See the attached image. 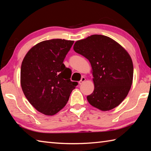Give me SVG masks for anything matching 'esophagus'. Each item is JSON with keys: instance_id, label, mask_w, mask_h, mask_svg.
<instances>
[{"instance_id": "obj_1", "label": "esophagus", "mask_w": 151, "mask_h": 151, "mask_svg": "<svg viewBox=\"0 0 151 151\" xmlns=\"http://www.w3.org/2000/svg\"><path fill=\"white\" fill-rule=\"evenodd\" d=\"M85 81H86V78H85V77H83V76H82V77L81 78V81H80L78 82V84H79L80 85H81V84H82V83L84 82Z\"/></svg>"}]
</instances>
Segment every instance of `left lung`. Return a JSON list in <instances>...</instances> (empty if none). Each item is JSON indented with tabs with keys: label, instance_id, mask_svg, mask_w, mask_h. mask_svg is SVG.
<instances>
[{
	"label": "left lung",
	"instance_id": "1",
	"mask_svg": "<svg viewBox=\"0 0 151 151\" xmlns=\"http://www.w3.org/2000/svg\"><path fill=\"white\" fill-rule=\"evenodd\" d=\"M73 49L91 63L95 89L89 103L102 111L111 110L126 98L132 84L134 67L130 55L111 38L92 35L77 41Z\"/></svg>",
	"mask_w": 151,
	"mask_h": 151
}]
</instances>
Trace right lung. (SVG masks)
<instances>
[{"label": "right lung", "mask_w": 151, "mask_h": 151, "mask_svg": "<svg viewBox=\"0 0 151 151\" xmlns=\"http://www.w3.org/2000/svg\"><path fill=\"white\" fill-rule=\"evenodd\" d=\"M73 41L53 39L39 43L28 51L21 68V84L33 106L53 115L65 106L78 85L70 81L71 70L63 64Z\"/></svg>", "instance_id": "obj_1"}]
</instances>
